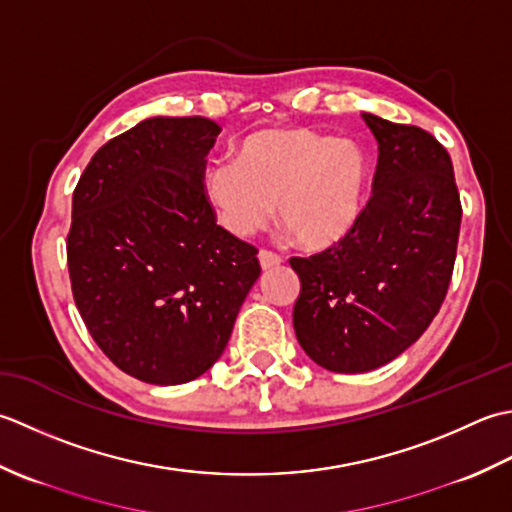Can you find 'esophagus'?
I'll return each mask as SVG.
<instances>
[{"mask_svg":"<svg viewBox=\"0 0 512 512\" xmlns=\"http://www.w3.org/2000/svg\"><path fill=\"white\" fill-rule=\"evenodd\" d=\"M258 260H260V267H263L265 271L267 269H274V267H278L280 263H283V258H280L278 254H274V252H269V249H260Z\"/></svg>","mask_w":512,"mask_h":512,"instance_id":"1","label":"esophagus"}]
</instances>
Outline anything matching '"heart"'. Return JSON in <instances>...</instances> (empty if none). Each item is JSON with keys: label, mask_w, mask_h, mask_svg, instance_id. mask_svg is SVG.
Returning <instances> with one entry per match:
<instances>
[{"label": "heart", "mask_w": 512, "mask_h": 512, "mask_svg": "<svg viewBox=\"0 0 512 512\" xmlns=\"http://www.w3.org/2000/svg\"><path fill=\"white\" fill-rule=\"evenodd\" d=\"M367 181L360 143L305 128H265L241 141L236 163L210 165L203 190L229 232H258L278 203L280 221L302 247L325 249L356 225Z\"/></svg>", "instance_id": "heart-1"}]
</instances>
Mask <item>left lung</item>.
Here are the masks:
<instances>
[{
	"instance_id": "obj_1",
	"label": "left lung",
	"mask_w": 512,
	"mask_h": 512,
	"mask_svg": "<svg viewBox=\"0 0 512 512\" xmlns=\"http://www.w3.org/2000/svg\"><path fill=\"white\" fill-rule=\"evenodd\" d=\"M362 119L380 152L367 205L342 241L289 258L300 278L296 338L336 373L378 369L429 329L451 285L462 223L444 145L417 125Z\"/></svg>"
}]
</instances>
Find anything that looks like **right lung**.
<instances>
[{
  "mask_svg": "<svg viewBox=\"0 0 512 512\" xmlns=\"http://www.w3.org/2000/svg\"><path fill=\"white\" fill-rule=\"evenodd\" d=\"M221 125L154 117L110 139L72 194L68 274L90 336L132 378L183 384L221 358L258 249L216 225L203 190Z\"/></svg>",
  "mask_w": 512,
  "mask_h": 512,
  "instance_id": "1",
  "label": "right lung"
}]
</instances>
